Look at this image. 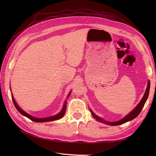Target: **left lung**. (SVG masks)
I'll return each mask as SVG.
<instances>
[{
  "instance_id": "8db88e82",
  "label": "left lung",
  "mask_w": 156,
  "mask_h": 156,
  "mask_svg": "<svg viewBox=\"0 0 156 156\" xmlns=\"http://www.w3.org/2000/svg\"><path fill=\"white\" fill-rule=\"evenodd\" d=\"M150 87V81H148V86H147V88H146V92L144 93V95L143 98H142V100H141V101L139 102V103L137 105V106H136L134 108V109L129 113V115H127V116H126L124 118H123V119H121L119 121L115 122H111L105 121L104 120H103L102 119H101V118L98 116L97 115H96L91 110H90V111L92 115V116H93V117L94 118V119H95L96 120H98L99 122H102V123H104L105 124L110 125V126H119V125L123 124L126 123V122H128V121H130V120H132L133 119H134L135 118H136V116H137L140 114V112H141V111H142L143 108V107H144V105L145 104V103H146V100H147V99H148V95H149Z\"/></svg>"
}]
</instances>
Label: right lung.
I'll return each mask as SVG.
<instances>
[{"label":"right lung","mask_w":156,"mask_h":156,"mask_svg":"<svg viewBox=\"0 0 156 156\" xmlns=\"http://www.w3.org/2000/svg\"><path fill=\"white\" fill-rule=\"evenodd\" d=\"M70 94V93H69ZM69 95L68 96V97L69 96ZM12 100H13V104L14 105H15L16 108H17V110L20 112L21 114H22L23 115L25 116L26 117H27L28 119H29L30 120H31L32 121H34V122H49V121H53V120H58L60 119H61V118L63 117L64 115H65V112H66V102L65 101L64 103V107L62 108V111H61L58 115H56L55 116H50V117H48V118H44V119H38V118H36V117H34V116H30V115L27 114V112H25V111H23L21 108L19 107L17 105V104L16 103L15 100H14V98L13 97V96H12Z\"/></svg>","instance_id":"right-lung-1"}]
</instances>
